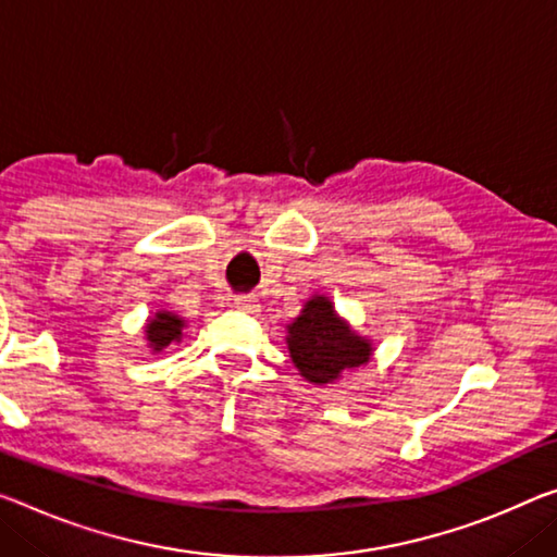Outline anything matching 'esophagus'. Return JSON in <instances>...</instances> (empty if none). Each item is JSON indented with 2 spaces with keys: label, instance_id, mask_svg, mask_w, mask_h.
Returning a JSON list of instances; mask_svg holds the SVG:
<instances>
[{
  "label": "esophagus",
  "instance_id": "esophagus-1",
  "mask_svg": "<svg viewBox=\"0 0 557 557\" xmlns=\"http://www.w3.org/2000/svg\"><path fill=\"white\" fill-rule=\"evenodd\" d=\"M235 307H237V310L250 312V314L260 312V305H258V299H255V297H235Z\"/></svg>",
  "mask_w": 557,
  "mask_h": 557
}]
</instances>
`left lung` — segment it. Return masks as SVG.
<instances>
[{
	"mask_svg": "<svg viewBox=\"0 0 557 557\" xmlns=\"http://www.w3.org/2000/svg\"><path fill=\"white\" fill-rule=\"evenodd\" d=\"M285 339L297 372L317 386L339 382L342 374L369 364L374 355V342L351 330L326 295L307 299L287 324Z\"/></svg>",
	"mask_w": 557,
	"mask_h": 557,
	"instance_id": "8db88e82",
	"label": "left lung"
}]
</instances>
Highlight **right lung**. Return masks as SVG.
Returning <instances> with one entry per match:
<instances>
[{
	"instance_id": "right-lung-1",
	"label": "right lung",
	"mask_w": 557,
	"mask_h": 557,
	"mask_svg": "<svg viewBox=\"0 0 557 557\" xmlns=\"http://www.w3.org/2000/svg\"><path fill=\"white\" fill-rule=\"evenodd\" d=\"M185 320L173 310H158L144 324V339L151 355H161L165 347L175 342H183Z\"/></svg>"
}]
</instances>
